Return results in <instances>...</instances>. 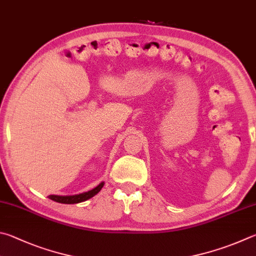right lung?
I'll return each instance as SVG.
<instances>
[{
    "mask_svg": "<svg viewBox=\"0 0 256 256\" xmlns=\"http://www.w3.org/2000/svg\"><path fill=\"white\" fill-rule=\"evenodd\" d=\"M103 186H104V182H100L97 187L90 190V192L78 194H72V196H58V194H50V196H48V198L51 199V200H54L56 202H60V204H78L82 202H86L92 197H94L95 194H97L100 192V189L103 188Z\"/></svg>",
    "mask_w": 256,
    "mask_h": 256,
    "instance_id": "add662e5",
    "label": "right lung"
}]
</instances>
